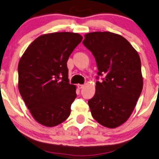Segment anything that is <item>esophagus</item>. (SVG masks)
Segmentation results:
<instances>
[{"label":"esophagus","instance_id":"obj_1","mask_svg":"<svg viewBox=\"0 0 159 159\" xmlns=\"http://www.w3.org/2000/svg\"><path fill=\"white\" fill-rule=\"evenodd\" d=\"M78 88H79V89H83V88L84 87V85H81V84H78Z\"/></svg>","mask_w":159,"mask_h":159}]
</instances>
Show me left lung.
Masks as SVG:
<instances>
[{"instance_id":"8db88e82","label":"left lung","mask_w":159,"mask_h":159,"mask_svg":"<svg viewBox=\"0 0 159 159\" xmlns=\"http://www.w3.org/2000/svg\"><path fill=\"white\" fill-rule=\"evenodd\" d=\"M84 36L83 43L95 57L98 75H105L88 102L91 115L101 125L115 129L129 119L143 89L140 57L120 35L106 31Z\"/></svg>"}]
</instances>
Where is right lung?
Masks as SVG:
<instances>
[{
	"label": "right lung",
	"mask_w": 159,
	"mask_h": 159,
	"mask_svg": "<svg viewBox=\"0 0 159 159\" xmlns=\"http://www.w3.org/2000/svg\"><path fill=\"white\" fill-rule=\"evenodd\" d=\"M82 39L80 34L70 32L40 35L19 61V92L40 124L56 126L70 114L76 87L69 84L67 61Z\"/></svg>",
	"instance_id": "right-lung-1"
}]
</instances>
